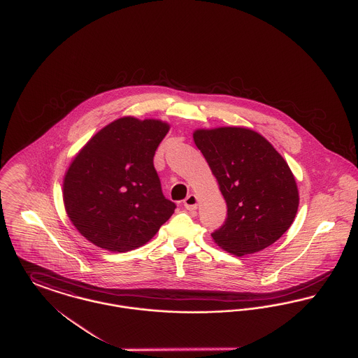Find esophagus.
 I'll return each mask as SVG.
<instances>
[{
  "instance_id": "obj_1",
  "label": "esophagus",
  "mask_w": 358,
  "mask_h": 358,
  "mask_svg": "<svg viewBox=\"0 0 358 358\" xmlns=\"http://www.w3.org/2000/svg\"><path fill=\"white\" fill-rule=\"evenodd\" d=\"M197 205H199V199L196 194H189L184 201V206L187 210H196Z\"/></svg>"
}]
</instances>
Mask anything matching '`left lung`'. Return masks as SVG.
I'll use <instances>...</instances> for the list:
<instances>
[{"label":"left lung","instance_id":"left-lung-1","mask_svg":"<svg viewBox=\"0 0 358 358\" xmlns=\"http://www.w3.org/2000/svg\"><path fill=\"white\" fill-rule=\"evenodd\" d=\"M193 139L228 208L225 224L212 234L213 241L236 256L273 244L289 229L299 205L298 185L285 158L248 127L197 129Z\"/></svg>","mask_w":358,"mask_h":358}]
</instances>
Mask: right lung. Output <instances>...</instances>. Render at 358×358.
<instances>
[{
	"instance_id": "obj_1",
	"label": "right lung",
	"mask_w": 358,
	"mask_h": 358,
	"mask_svg": "<svg viewBox=\"0 0 358 358\" xmlns=\"http://www.w3.org/2000/svg\"><path fill=\"white\" fill-rule=\"evenodd\" d=\"M165 120L122 117L106 124L73 157L63 201L73 227L90 243L127 252L150 241L176 205L161 190L153 158L169 133Z\"/></svg>"
}]
</instances>
